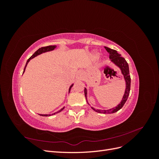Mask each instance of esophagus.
I'll use <instances>...</instances> for the list:
<instances>
[{
	"label": "esophagus",
	"instance_id": "1",
	"mask_svg": "<svg viewBox=\"0 0 159 159\" xmlns=\"http://www.w3.org/2000/svg\"><path fill=\"white\" fill-rule=\"evenodd\" d=\"M79 77H80V78H81V74H80V75H79Z\"/></svg>",
	"mask_w": 159,
	"mask_h": 159
}]
</instances>
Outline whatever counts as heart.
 <instances>
[{
	"mask_svg": "<svg viewBox=\"0 0 159 159\" xmlns=\"http://www.w3.org/2000/svg\"><path fill=\"white\" fill-rule=\"evenodd\" d=\"M99 56V54L98 52H95L93 53V56H94L95 57H96V58H97V57H98Z\"/></svg>",
	"mask_w": 159,
	"mask_h": 159,
	"instance_id": "1",
	"label": "heart"
}]
</instances>
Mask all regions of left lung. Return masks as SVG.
<instances>
[{"label":"left lung","mask_w":159,"mask_h":159,"mask_svg":"<svg viewBox=\"0 0 159 159\" xmlns=\"http://www.w3.org/2000/svg\"><path fill=\"white\" fill-rule=\"evenodd\" d=\"M105 50L107 51V52L109 53V58L111 59V61L112 63H113L115 66H117L118 68L121 70V74L123 75L125 81V84H126V88H125V93L123 95V97L122 98L121 102L119 103L116 107L107 109V110H102V109H96L93 108V107H91V109L94 110L95 111L100 113H104V114H109V113H113L118 111L119 109H121L124 104L125 103L126 101L127 100V98L129 97V92H130V88H131V77H130V74H129V65L127 64V61L124 57H121V55L119 54L117 52V51L111 49L107 47H105ZM84 93H85V96L86 100H87V94H88V91L87 89L85 88L84 89ZM88 102V100H87ZM89 104V103L88 102Z\"/></svg>","instance_id":"8db88e82"}]
</instances>
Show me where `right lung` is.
<instances>
[{
	"instance_id": "right-lung-1",
	"label": "right lung",
	"mask_w": 159,
	"mask_h": 159,
	"mask_svg": "<svg viewBox=\"0 0 159 159\" xmlns=\"http://www.w3.org/2000/svg\"><path fill=\"white\" fill-rule=\"evenodd\" d=\"M57 46H46V47H42V48H39L38 49L37 51H36L35 52H34V54L29 59H28V60H27V61H26V66H25V69H24V71H23V74L25 73V69H26V66H27V64H28V62L30 61V60H32V58H34V57H36V56H38V55H40V54H42V53H45V52H50V51H52V50H54L56 48ZM74 85V84H72L70 87V88H69V93H70V89H71V88H72V86ZM64 109V107H63V108H61L60 110H59L58 111H57V112H56V113H52V114H49V115H48V114H46V115H42V114H39L40 116H45V117H47V116H51V115H54V114H56V113H60V111H61L62 110H63Z\"/></svg>"
}]
</instances>
